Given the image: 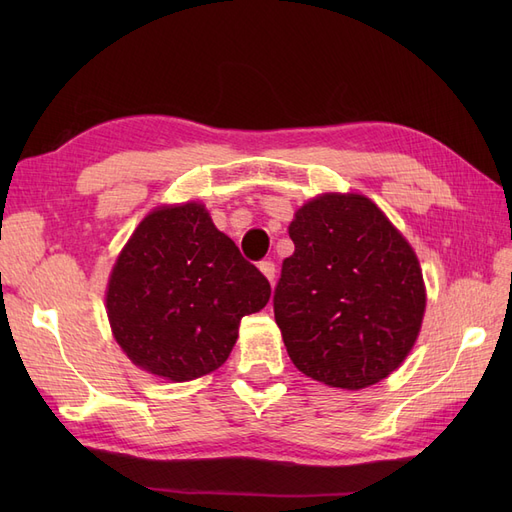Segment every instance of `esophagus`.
Instances as JSON below:
<instances>
[{
	"label": "esophagus",
	"instance_id": "obj_1",
	"mask_svg": "<svg viewBox=\"0 0 512 512\" xmlns=\"http://www.w3.org/2000/svg\"><path fill=\"white\" fill-rule=\"evenodd\" d=\"M258 269H260V273L267 277V280L273 284V280H275V265L271 260H262L260 265H258Z\"/></svg>",
	"mask_w": 512,
	"mask_h": 512
}]
</instances>
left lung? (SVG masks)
<instances>
[{
  "mask_svg": "<svg viewBox=\"0 0 512 512\" xmlns=\"http://www.w3.org/2000/svg\"><path fill=\"white\" fill-rule=\"evenodd\" d=\"M273 312L290 361L333 389L389 378L423 327L427 288L408 239L374 200L324 192L294 211Z\"/></svg>",
  "mask_w": 512,
  "mask_h": 512,
  "instance_id": "8db88e82",
  "label": "left lung"
}]
</instances>
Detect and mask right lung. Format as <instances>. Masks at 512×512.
I'll use <instances>...</instances> for the list:
<instances>
[{
	"label": "right lung",
	"instance_id": "1",
	"mask_svg": "<svg viewBox=\"0 0 512 512\" xmlns=\"http://www.w3.org/2000/svg\"><path fill=\"white\" fill-rule=\"evenodd\" d=\"M267 277L215 228L200 200L151 209L106 284V316L123 354L151 376L190 382L222 367L239 322L269 303Z\"/></svg>",
	"mask_w": 512,
	"mask_h": 512
}]
</instances>
